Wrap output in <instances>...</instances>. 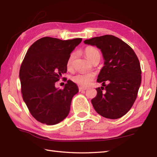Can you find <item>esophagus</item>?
<instances>
[{"instance_id": "obj_1", "label": "esophagus", "mask_w": 157, "mask_h": 157, "mask_svg": "<svg viewBox=\"0 0 157 157\" xmlns=\"http://www.w3.org/2000/svg\"><path fill=\"white\" fill-rule=\"evenodd\" d=\"M87 90V88L82 87V86H79V92L84 91V90Z\"/></svg>"}]
</instances>
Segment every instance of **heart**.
Wrapping results in <instances>:
<instances>
[{"label":"heart","instance_id":"heart-1","mask_svg":"<svg viewBox=\"0 0 157 157\" xmlns=\"http://www.w3.org/2000/svg\"><path fill=\"white\" fill-rule=\"evenodd\" d=\"M84 54L90 61H92V60L96 58V56H101V53H100L98 49L94 47V46L86 47L84 50ZM73 58H74V54H71L69 56L67 64V68H71ZM94 76L92 73H78V74H76L73 77V81L78 85L86 86L90 84L94 79Z\"/></svg>","mask_w":157,"mask_h":157}]
</instances>
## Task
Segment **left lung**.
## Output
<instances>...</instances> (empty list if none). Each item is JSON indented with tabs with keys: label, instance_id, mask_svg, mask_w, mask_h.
<instances>
[{
	"label": "left lung",
	"instance_id": "left-lung-1",
	"mask_svg": "<svg viewBox=\"0 0 157 157\" xmlns=\"http://www.w3.org/2000/svg\"><path fill=\"white\" fill-rule=\"evenodd\" d=\"M101 50L105 66L98 76L102 83L92 99L95 111L104 117L116 119L128 113L137 98L141 84V68L137 55L122 40L105 35L84 40Z\"/></svg>",
	"mask_w": 157,
	"mask_h": 157
}]
</instances>
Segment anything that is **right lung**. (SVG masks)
<instances>
[{"label": "right lung", "mask_w": 157, "mask_h": 157, "mask_svg": "<svg viewBox=\"0 0 157 157\" xmlns=\"http://www.w3.org/2000/svg\"><path fill=\"white\" fill-rule=\"evenodd\" d=\"M82 40L44 37L29 48L19 70L21 94L29 113L38 121L55 125L67 117L77 85L67 80L64 89L55 88L67 70L71 52Z\"/></svg>", "instance_id": "obj_1"}]
</instances>
